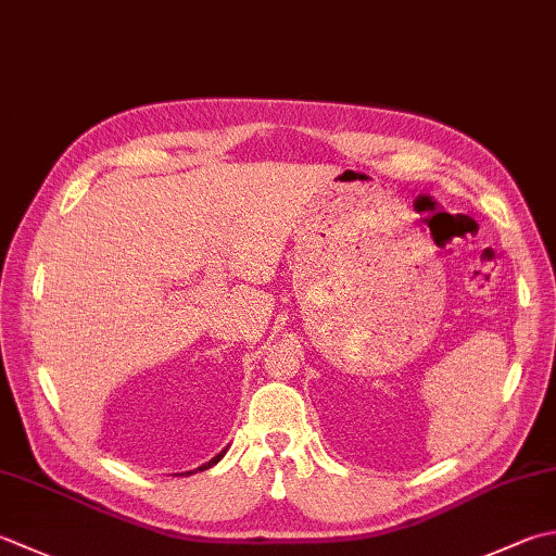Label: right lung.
Here are the masks:
<instances>
[{
    "label": "right lung",
    "mask_w": 556,
    "mask_h": 556,
    "mask_svg": "<svg viewBox=\"0 0 556 556\" xmlns=\"http://www.w3.org/2000/svg\"><path fill=\"white\" fill-rule=\"evenodd\" d=\"M224 455H226V448H224V451H222V453H219V455H214V458H212V460H210V463H204V465H200V467H198V470H188V472H180V475H178V472H176V475H178V477H188V475H194V472H202V470H210V467H212V465H216V463H219V460H222V458H224Z\"/></svg>",
    "instance_id": "1"
}]
</instances>
